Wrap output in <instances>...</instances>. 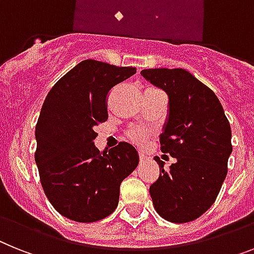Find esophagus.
<instances>
[{"label": "esophagus", "instance_id": "esophagus-1", "mask_svg": "<svg viewBox=\"0 0 254 254\" xmlns=\"http://www.w3.org/2000/svg\"><path fill=\"white\" fill-rule=\"evenodd\" d=\"M139 157H140V162H145V161L148 160V158H146V156H145V154H144V153H140Z\"/></svg>", "mask_w": 254, "mask_h": 254}]
</instances>
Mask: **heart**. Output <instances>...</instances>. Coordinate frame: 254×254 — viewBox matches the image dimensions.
<instances>
[{"instance_id": "heart-1", "label": "heart", "mask_w": 254, "mask_h": 254, "mask_svg": "<svg viewBox=\"0 0 254 254\" xmlns=\"http://www.w3.org/2000/svg\"><path fill=\"white\" fill-rule=\"evenodd\" d=\"M129 137H131V139L133 140L135 142H137V144L142 145V144H144L146 140V132L142 131V129H140V128L132 129V131L129 132Z\"/></svg>"}]
</instances>
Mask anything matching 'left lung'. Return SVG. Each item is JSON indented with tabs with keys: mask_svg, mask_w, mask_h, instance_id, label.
<instances>
[{
	"mask_svg": "<svg viewBox=\"0 0 254 254\" xmlns=\"http://www.w3.org/2000/svg\"><path fill=\"white\" fill-rule=\"evenodd\" d=\"M144 79L169 96L161 152L177 162L169 171L158 157L160 178L150 186L154 209L166 221L186 223L214 204L227 175L231 127L210 88L183 68H148Z\"/></svg>",
	"mask_w": 254,
	"mask_h": 254,
	"instance_id": "1",
	"label": "left lung"
}]
</instances>
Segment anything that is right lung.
<instances>
[{
    "label": "right lung",
    "mask_w": 254,
    "mask_h": 254,
    "mask_svg": "<svg viewBox=\"0 0 254 254\" xmlns=\"http://www.w3.org/2000/svg\"><path fill=\"white\" fill-rule=\"evenodd\" d=\"M133 74L135 67L85 60L61 77L44 101L35 161L48 200L71 221L89 223L112 214L121 183L139 165L128 142L102 152L93 142L94 127L108 119V93Z\"/></svg>",
    "instance_id": "1"
}]
</instances>
